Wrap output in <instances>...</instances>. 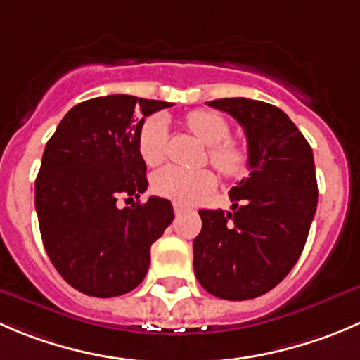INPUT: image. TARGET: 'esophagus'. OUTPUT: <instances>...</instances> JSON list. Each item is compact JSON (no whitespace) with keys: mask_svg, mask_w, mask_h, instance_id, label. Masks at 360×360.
Here are the masks:
<instances>
[{"mask_svg":"<svg viewBox=\"0 0 360 360\" xmlns=\"http://www.w3.org/2000/svg\"><path fill=\"white\" fill-rule=\"evenodd\" d=\"M184 211H186V207H184L183 204H177V202H176V204H174V212H176L177 216H179V214H183Z\"/></svg>","mask_w":360,"mask_h":360,"instance_id":"34e87169","label":"esophagus"}]
</instances>
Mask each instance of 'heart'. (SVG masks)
Listing matches in <instances>:
<instances>
[{
	"instance_id": "b5f03b06",
	"label": "heart",
	"mask_w": 360,
	"mask_h": 360,
	"mask_svg": "<svg viewBox=\"0 0 360 360\" xmlns=\"http://www.w3.org/2000/svg\"><path fill=\"white\" fill-rule=\"evenodd\" d=\"M188 130L200 142L209 146V163L225 177L244 172L248 155L237 142L230 141V124L225 117L211 110H193L184 117ZM167 127L160 117H149L137 131V149L142 162L158 165L165 156ZM214 176L209 170H184L167 165L153 176V190L162 197L179 204H193L214 188Z\"/></svg>"
}]
</instances>
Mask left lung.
<instances>
[{
  "mask_svg": "<svg viewBox=\"0 0 360 360\" xmlns=\"http://www.w3.org/2000/svg\"><path fill=\"white\" fill-rule=\"evenodd\" d=\"M207 105L244 128L250 174L229 191L232 211H198L195 276L216 297L246 301L273 290L304 250L319 202L315 160L304 135L278 107L250 98Z\"/></svg>",
  "mask_w": 360,
  "mask_h": 360,
  "instance_id": "obj_1",
  "label": "left lung"
}]
</instances>
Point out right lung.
<instances>
[{"mask_svg":"<svg viewBox=\"0 0 360 360\" xmlns=\"http://www.w3.org/2000/svg\"><path fill=\"white\" fill-rule=\"evenodd\" d=\"M174 103L109 95L66 112L41 156L34 207L41 240L63 280L93 297H116L144 280L151 244L172 223L170 200L117 207L148 190L137 131Z\"/></svg>","mask_w":360,"mask_h":360,"instance_id":"right-lung-1","label":"right lung"}]
</instances>
